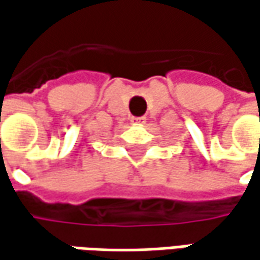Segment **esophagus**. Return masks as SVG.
<instances>
[{
    "label": "esophagus",
    "mask_w": 260,
    "mask_h": 260,
    "mask_svg": "<svg viewBox=\"0 0 260 260\" xmlns=\"http://www.w3.org/2000/svg\"><path fill=\"white\" fill-rule=\"evenodd\" d=\"M132 123H145V117H133Z\"/></svg>",
    "instance_id": "obj_1"
}]
</instances>
